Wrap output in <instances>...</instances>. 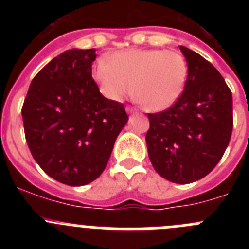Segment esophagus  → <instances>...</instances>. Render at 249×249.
<instances>
[{"label": "esophagus", "mask_w": 249, "mask_h": 249, "mask_svg": "<svg viewBox=\"0 0 249 249\" xmlns=\"http://www.w3.org/2000/svg\"><path fill=\"white\" fill-rule=\"evenodd\" d=\"M126 111H127V113H129V114L137 113V109L133 108V107H131V106H127V107H126Z\"/></svg>", "instance_id": "34e87169"}]
</instances>
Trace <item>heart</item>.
<instances>
[{
    "label": "heart",
    "mask_w": 249,
    "mask_h": 249,
    "mask_svg": "<svg viewBox=\"0 0 249 249\" xmlns=\"http://www.w3.org/2000/svg\"><path fill=\"white\" fill-rule=\"evenodd\" d=\"M188 76V65L177 51L129 48L116 51L108 62L100 59L92 77L103 97L121 102L132 92L148 111L169 108L181 97Z\"/></svg>",
    "instance_id": "1"
}]
</instances>
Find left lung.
I'll return each mask as SVG.
<instances>
[{
	"instance_id": "obj_1",
	"label": "left lung",
	"mask_w": 249,
	"mask_h": 249,
	"mask_svg": "<svg viewBox=\"0 0 249 249\" xmlns=\"http://www.w3.org/2000/svg\"><path fill=\"white\" fill-rule=\"evenodd\" d=\"M188 65L184 91L168 109L148 113V157L160 177L191 183L206 177L230 143L232 92L214 66L179 46Z\"/></svg>"
}]
</instances>
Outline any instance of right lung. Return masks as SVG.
Listing matches in <instances>:
<instances>
[{"instance_id":"obj_1","label":"right lung","mask_w":249,"mask_h":249,"mask_svg":"<svg viewBox=\"0 0 249 249\" xmlns=\"http://www.w3.org/2000/svg\"><path fill=\"white\" fill-rule=\"evenodd\" d=\"M96 50L65 51L35 76L22 106L28 148L56 181L85 186L101 176L128 121L124 106L92 78Z\"/></svg>"}]
</instances>
